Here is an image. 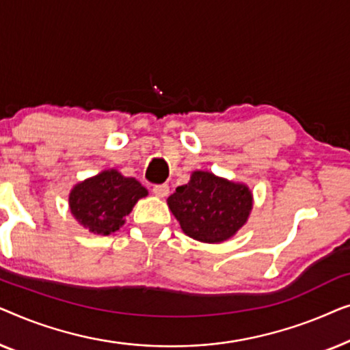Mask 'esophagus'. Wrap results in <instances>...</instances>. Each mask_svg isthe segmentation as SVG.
Returning a JSON list of instances; mask_svg holds the SVG:
<instances>
[{
	"label": "esophagus",
	"mask_w": 350,
	"mask_h": 350,
	"mask_svg": "<svg viewBox=\"0 0 350 350\" xmlns=\"http://www.w3.org/2000/svg\"><path fill=\"white\" fill-rule=\"evenodd\" d=\"M169 193H170L169 185H156L154 188H152V194L157 196V198H167Z\"/></svg>",
	"instance_id": "obj_1"
}]
</instances>
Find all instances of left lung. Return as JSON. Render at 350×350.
Wrapping results in <instances>:
<instances>
[{
  "label": "left lung",
  "instance_id": "obj_1",
  "mask_svg": "<svg viewBox=\"0 0 350 350\" xmlns=\"http://www.w3.org/2000/svg\"><path fill=\"white\" fill-rule=\"evenodd\" d=\"M186 236L204 243H221L245 226L253 194L245 183L194 170L189 181L167 199Z\"/></svg>",
  "mask_w": 350,
  "mask_h": 350
}]
</instances>
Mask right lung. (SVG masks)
<instances>
[{
    "label": "right lung",
    "mask_w": 350,
    "mask_h": 350,
    "mask_svg": "<svg viewBox=\"0 0 350 350\" xmlns=\"http://www.w3.org/2000/svg\"><path fill=\"white\" fill-rule=\"evenodd\" d=\"M148 189L132 176L116 169L102 170L76 183L70 191L68 207L76 221L98 236H109L126 223L138 200Z\"/></svg>",
    "instance_id": "right-lung-1"
}]
</instances>
